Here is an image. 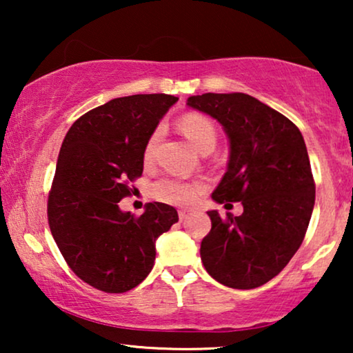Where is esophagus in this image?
<instances>
[{"label":"esophagus","instance_id":"34e87169","mask_svg":"<svg viewBox=\"0 0 353 353\" xmlns=\"http://www.w3.org/2000/svg\"><path fill=\"white\" fill-rule=\"evenodd\" d=\"M190 212H191V210H186V209H181L180 212H178V216H180V220H181V221L186 220L188 215H190Z\"/></svg>","mask_w":353,"mask_h":353}]
</instances>
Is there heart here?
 <instances>
[{"instance_id": "obj_1", "label": "heart", "mask_w": 353, "mask_h": 353, "mask_svg": "<svg viewBox=\"0 0 353 353\" xmlns=\"http://www.w3.org/2000/svg\"><path fill=\"white\" fill-rule=\"evenodd\" d=\"M178 127H180L181 133L190 139L192 146L199 152L205 151V149H214L216 143V132L214 123L209 119H205L204 115H183L180 122H178ZM159 138H161V130H156L149 137L146 148H144V159L146 161H151L152 159ZM202 191H204V183L202 181H185L170 176L162 178V180L154 183L152 186V194L156 199L175 205L192 204Z\"/></svg>"}]
</instances>
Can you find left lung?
<instances>
[{"instance_id":"left-lung-1","label":"left lung","mask_w":353,"mask_h":353,"mask_svg":"<svg viewBox=\"0 0 353 353\" xmlns=\"http://www.w3.org/2000/svg\"><path fill=\"white\" fill-rule=\"evenodd\" d=\"M188 105L219 120L230 138L228 170L212 197L244 207L239 216L207 212L212 230L201 243L202 263L228 288L262 286L301 248L315 205L301 130L244 93L191 96Z\"/></svg>"}]
</instances>
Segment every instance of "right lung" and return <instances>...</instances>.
<instances>
[{"instance_id": "add662e5", "label": "right lung", "mask_w": 353, "mask_h": 353, "mask_svg": "<svg viewBox=\"0 0 353 353\" xmlns=\"http://www.w3.org/2000/svg\"><path fill=\"white\" fill-rule=\"evenodd\" d=\"M178 98H115L77 119L62 141L48 196V223L72 272L99 291L137 288L156 260V239L178 221L175 207L149 202L143 215L119 209L143 173L144 148Z\"/></svg>"}]
</instances>
